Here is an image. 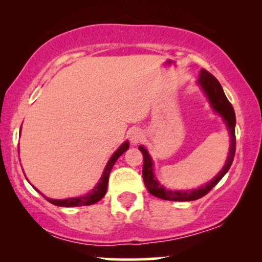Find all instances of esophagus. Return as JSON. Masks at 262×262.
<instances>
[{"label": "esophagus", "mask_w": 262, "mask_h": 262, "mask_svg": "<svg viewBox=\"0 0 262 262\" xmlns=\"http://www.w3.org/2000/svg\"><path fill=\"white\" fill-rule=\"evenodd\" d=\"M143 138H144L143 130H140L139 128H133L130 132H129V140H130V143L133 144V145L141 141Z\"/></svg>", "instance_id": "34e87169"}]
</instances>
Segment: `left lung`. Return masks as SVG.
<instances>
[{
  "instance_id": "left-lung-1",
  "label": "left lung",
  "mask_w": 262,
  "mask_h": 262,
  "mask_svg": "<svg viewBox=\"0 0 262 262\" xmlns=\"http://www.w3.org/2000/svg\"><path fill=\"white\" fill-rule=\"evenodd\" d=\"M197 85L201 87L204 95H206L207 100H208L210 107L215 113L219 114L223 119L225 127L230 135V148L228 152V158L225 160L224 166L219 171L218 175L213 177L209 182H207L204 186H201L198 188L192 189H169L165 187L159 182V180L155 177L154 173V161H152L151 155L144 145H139V150L143 154L144 164H143V179L145 187L152 196L161 198V200L166 201H196L198 198L206 196L207 193L214 187L217 183L223 179V176L230 169L231 164H233L234 155H235V112L234 108L225 97L223 89H222L221 83L218 80L209 74L208 71L201 70L200 76H198Z\"/></svg>"
}]
</instances>
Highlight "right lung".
Here are the masks:
<instances>
[{
  "label": "right lung",
  "mask_w": 262,
  "mask_h": 262,
  "mask_svg": "<svg viewBox=\"0 0 262 262\" xmlns=\"http://www.w3.org/2000/svg\"><path fill=\"white\" fill-rule=\"evenodd\" d=\"M128 149H129V141L127 140L113 152V155L111 156L110 160L107 162L106 167H104L103 173H102L100 181H98L97 185H96L95 187L89 192V193L83 194V196H80V197L65 198V200H54V198H48L45 196L44 197L47 198V201H49L50 203L55 204V206H59V207H80V206H90V204L97 203L98 201L102 200L104 194H106L108 179H110V173H111V170H112L113 165L116 164L117 160H118L119 156H121L124 151H127ZM33 187H34V186H33ZM39 193H40V192H39Z\"/></svg>",
  "instance_id": "right-lung-1"
}]
</instances>
